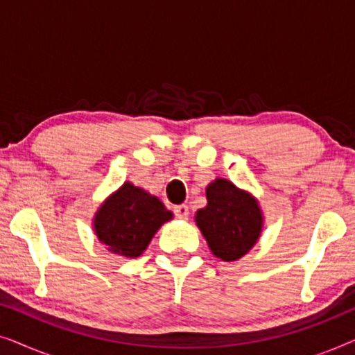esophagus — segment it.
<instances>
[{"label": "esophagus", "mask_w": 355, "mask_h": 355, "mask_svg": "<svg viewBox=\"0 0 355 355\" xmlns=\"http://www.w3.org/2000/svg\"><path fill=\"white\" fill-rule=\"evenodd\" d=\"M174 215H176L179 220H187L189 216V207L187 205H176L174 207Z\"/></svg>", "instance_id": "esophagus-1"}]
</instances>
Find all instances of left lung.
Wrapping results in <instances>:
<instances>
[{"label": "left lung", "instance_id": "left-lung-1", "mask_svg": "<svg viewBox=\"0 0 355 355\" xmlns=\"http://www.w3.org/2000/svg\"><path fill=\"white\" fill-rule=\"evenodd\" d=\"M196 223L213 255L236 261L259 241L263 215L255 197L218 178L207 186V207L196 213Z\"/></svg>", "mask_w": 355, "mask_h": 355}]
</instances>
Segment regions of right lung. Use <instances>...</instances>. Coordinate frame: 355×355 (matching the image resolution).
Masks as SVG:
<instances>
[{
	"instance_id": "obj_1",
	"label": "right lung",
	"mask_w": 355,
	"mask_h": 355,
	"mask_svg": "<svg viewBox=\"0 0 355 355\" xmlns=\"http://www.w3.org/2000/svg\"><path fill=\"white\" fill-rule=\"evenodd\" d=\"M171 218L173 213L157 197L124 182L100 205L94 230L111 254L135 259L147 249L163 223Z\"/></svg>"
}]
</instances>
